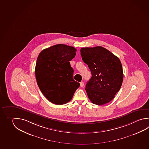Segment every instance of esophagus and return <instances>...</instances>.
<instances>
[{
  "label": "esophagus",
  "mask_w": 149,
  "mask_h": 149,
  "mask_svg": "<svg viewBox=\"0 0 149 149\" xmlns=\"http://www.w3.org/2000/svg\"><path fill=\"white\" fill-rule=\"evenodd\" d=\"M80 87H83L84 86V82H81L80 83Z\"/></svg>",
  "instance_id": "1"
}]
</instances>
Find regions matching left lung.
<instances>
[{
	"label": "left lung",
	"mask_w": 149,
	"mask_h": 149,
	"mask_svg": "<svg viewBox=\"0 0 149 149\" xmlns=\"http://www.w3.org/2000/svg\"><path fill=\"white\" fill-rule=\"evenodd\" d=\"M82 60L89 67L92 77L86 86L90 100L97 105L109 103L121 87L123 73L118 57L101 46L82 48Z\"/></svg>",
	"instance_id": "1"
}]
</instances>
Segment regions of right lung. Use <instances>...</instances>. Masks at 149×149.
I'll list each match as a JSON object with an SVG mask.
<instances>
[{
	"label": "right lung",
	"mask_w": 149,
	"mask_h": 149,
	"mask_svg": "<svg viewBox=\"0 0 149 149\" xmlns=\"http://www.w3.org/2000/svg\"><path fill=\"white\" fill-rule=\"evenodd\" d=\"M73 47L58 44L43 49L35 68L38 87L45 97L55 104H63L73 97L80 84L73 80L70 61L76 56Z\"/></svg>",
	"instance_id": "obj_1"
}]
</instances>
